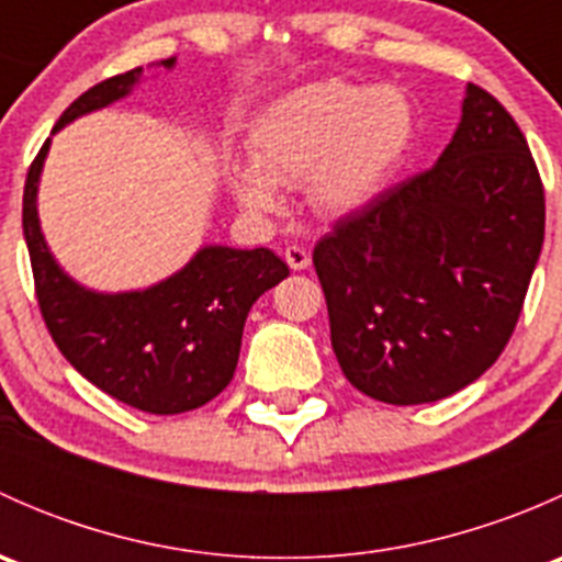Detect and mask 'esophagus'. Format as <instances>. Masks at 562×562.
Here are the masks:
<instances>
[{
  "label": "esophagus",
  "mask_w": 562,
  "mask_h": 562,
  "mask_svg": "<svg viewBox=\"0 0 562 562\" xmlns=\"http://www.w3.org/2000/svg\"><path fill=\"white\" fill-rule=\"evenodd\" d=\"M285 263L291 266L293 271H302V269H307L310 266V252L304 247H299V245H288L285 247Z\"/></svg>",
  "instance_id": "esophagus-1"
}]
</instances>
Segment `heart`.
<instances>
[{"instance_id":"b5f03b06","label":"heart","mask_w":562,"mask_h":562,"mask_svg":"<svg viewBox=\"0 0 562 562\" xmlns=\"http://www.w3.org/2000/svg\"><path fill=\"white\" fill-rule=\"evenodd\" d=\"M416 133L411 100L396 87L361 89L328 78L271 103L249 127L247 162L228 168L236 201L255 214L282 206L280 187L307 184L315 212L364 209L405 160Z\"/></svg>"}]
</instances>
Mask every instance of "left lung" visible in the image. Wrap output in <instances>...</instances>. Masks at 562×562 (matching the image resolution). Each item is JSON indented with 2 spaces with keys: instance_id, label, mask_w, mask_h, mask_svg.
<instances>
[{
  "instance_id": "obj_1",
  "label": "left lung",
  "mask_w": 562,
  "mask_h": 562,
  "mask_svg": "<svg viewBox=\"0 0 562 562\" xmlns=\"http://www.w3.org/2000/svg\"><path fill=\"white\" fill-rule=\"evenodd\" d=\"M522 130L468 83L440 160L337 220L313 249L345 378L389 405L443 400L512 339L543 245Z\"/></svg>"
}]
</instances>
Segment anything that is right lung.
Listing matches in <instances>:
<instances>
[{
  "label": "right lung",
  "mask_w": 562,
  "mask_h": 562,
  "mask_svg": "<svg viewBox=\"0 0 562 562\" xmlns=\"http://www.w3.org/2000/svg\"><path fill=\"white\" fill-rule=\"evenodd\" d=\"M162 59V67H173ZM140 67L100 81L70 103L56 130L98 111L138 83ZM45 140L24 184V239L45 326L67 361L113 400L155 416L195 411L236 372L249 307L285 280V260L271 249L203 247L168 280L130 293H94L61 271L37 220V181Z\"/></svg>",
  "instance_id": "add662e5"
}]
</instances>
